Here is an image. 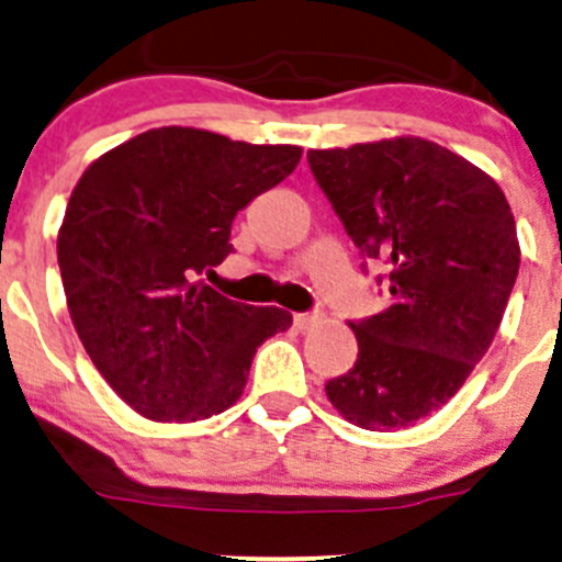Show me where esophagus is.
Listing matches in <instances>:
<instances>
[{"label": "esophagus", "instance_id": "esophagus-1", "mask_svg": "<svg viewBox=\"0 0 562 562\" xmlns=\"http://www.w3.org/2000/svg\"><path fill=\"white\" fill-rule=\"evenodd\" d=\"M321 321H323V315L315 313V310H313V313H296V315H293V323H296L299 331H310V328H315Z\"/></svg>", "mask_w": 562, "mask_h": 562}]
</instances>
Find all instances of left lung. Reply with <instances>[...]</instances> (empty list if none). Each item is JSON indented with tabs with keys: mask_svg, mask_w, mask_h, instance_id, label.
Listing matches in <instances>:
<instances>
[{
	"mask_svg": "<svg viewBox=\"0 0 562 562\" xmlns=\"http://www.w3.org/2000/svg\"><path fill=\"white\" fill-rule=\"evenodd\" d=\"M307 160L353 245L389 266L386 310L350 323L359 359L326 396L361 429L413 427L462 389L501 328L519 271L512 206L490 173L416 135Z\"/></svg>",
	"mask_w": 562,
	"mask_h": 562,
	"instance_id": "8db88e82",
	"label": "left lung"
}]
</instances>
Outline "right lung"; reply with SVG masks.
<instances>
[{
	"label": "right lung",
	"mask_w": 562,
	"mask_h": 562,
	"mask_svg": "<svg viewBox=\"0 0 562 562\" xmlns=\"http://www.w3.org/2000/svg\"><path fill=\"white\" fill-rule=\"evenodd\" d=\"M299 160L302 146L157 127L78 179L56 239L67 310L108 386L144 418L228 411L258 345L291 328L285 310L231 302L195 277L228 258L236 212Z\"/></svg>",
	"instance_id": "add662e5"
}]
</instances>
